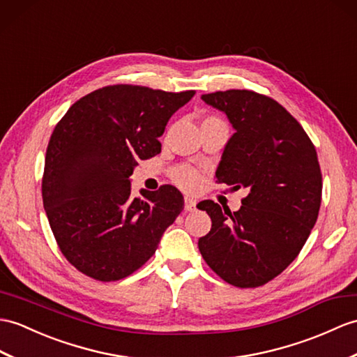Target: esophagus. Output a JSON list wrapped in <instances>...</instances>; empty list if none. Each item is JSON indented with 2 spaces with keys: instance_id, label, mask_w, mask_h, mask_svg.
<instances>
[{
  "instance_id": "34e87169",
  "label": "esophagus",
  "mask_w": 357,
  "mask_h": 357,
  "mask_svg": "<svg viewBox=\"0 0 357 357\" xmlns=\"http://www.w3.org/2000/svg\"><path fill=\"white\" fill-rule=\"evenodd\" d=\"M184 208H185V211H193L196 208V201L193 197H190V196L184 197Z\"/></svg>"
}]
</instances>
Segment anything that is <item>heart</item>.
<instances>
[{
	"mask_svg": "<svg viewBox=\"0 0 357 357\" xmlns=\"http://www.w3.org/2000/svg\"><path fill=\"white\" fill-rule=\"evenodd\" d=\"M204 121H222V120H219L218 117H206ZM172 179L175 184H178L181 188L188 190V192H193V190L199 188V185H201L202 182L201 172L187 164L178 165V167L173 169Z\"/></svg>",
	"mask_w": 357,
	"mask_h": 357,
	"instance_id": "heart-1",
	"label": "heart"
}]
</instances>
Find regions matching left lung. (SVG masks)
Here are the masks:
<instances>
[{
  "label": "left lung",
  "mask_w": 357,
  "mask_h": 357,
  "mask_svg": "<svg viewBox=\"0 0 357 357\" xmlns=\"http://www.w3.org/2000/svg\"><path fill=\"white\" fill-rule=\"evenodd\" d=\"M227 114L234 135L216 172L219 184L246 188L238 211L199 202L211 218L197 246L205 263L236 287H259L280 275L318 219L322 175L312 139L283 106L250 89L204 94Z\"/></svg>",
  "instance_id": "obj_1"
}]
</instances>
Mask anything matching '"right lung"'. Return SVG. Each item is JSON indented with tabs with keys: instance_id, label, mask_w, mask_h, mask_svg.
Returning a JSON list of instances; mask_svg holds the SVG:
<instances>
[{
	"instance_id": "1",
	"label": "right lung",
	"mask_w": 357,
	"mask_h": 357,
	"mask_svg": "<svg viewBox=\"0 0 357 357\" xmlns=\"http://www.w3.org/2000/svg\"><path fill=\"white\" fill-rule=\"evenodd\" d=\"M195 91L109 85L74 103L48 141L43 201L61 252L97 281H117L151 259L184 208L173 185L130 193L138 160L161 152L158 137Z\"/></svg>"
}]
</instances>
